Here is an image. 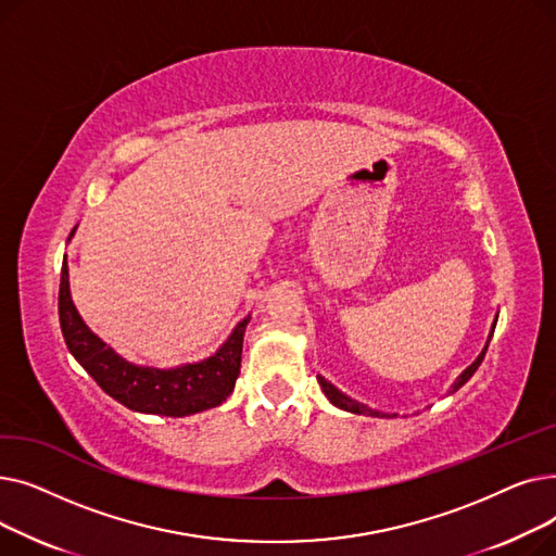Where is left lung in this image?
Instances as JSON below:
<instances>
[{
	"instance_id": "left-lung-1",
	"label": "left lung",
	"mask_w": 556,
	"mask_h": 556,
	"mask_svg": "<svg viewBox=\"0 0 556 556\" xmlns=\"http://www.w3.org/2000/svg\"><path fill=\"white\" fill-rule=\"evenodd\" d=\"M493 329H495V323H493V327H491V336H493ZM491 336H489V340H491ZM486 346H489V342L484 344V349H482V354L466 367L459 376H457V381L453 383V390L451 392H457L466 381H469V378L476 374V369L480 367V363L484 361V354H486ZM317 383H319V388H323V392L327 394V399L336 405V407H340V410H346V413H354V415H367V417H390V415H386V413H381V410H374V407H369V405H365V403H361V401H354L352 396H346V394H342L336 386H331L325 376H317Z\"/></svg>"
}]
</instances>
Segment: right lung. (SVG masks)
<instances>
[{
  "mask_svg": "<svg viewBox=\"0 0 556 556\" xmlns=\"http://www.w3.org/2000/svg\"><path fill=\"white\" fill-rule=\"evenodd\" d=\"M72 229L70 239L74 237ZM58 317L70 354L90 374L97 386L114 401L143 415L189 417L220 405L237 386L243 354V333L250 315L237 325L218 352L200 363L170 369L135 365L90 331L78 315L70 293V270L63 261Z\"/></svg>",
  "mask_w": 556,
  "mask_h": 556,
  "instance_id": "add662e5",
  "label": "right lung"
}]
</instances>
